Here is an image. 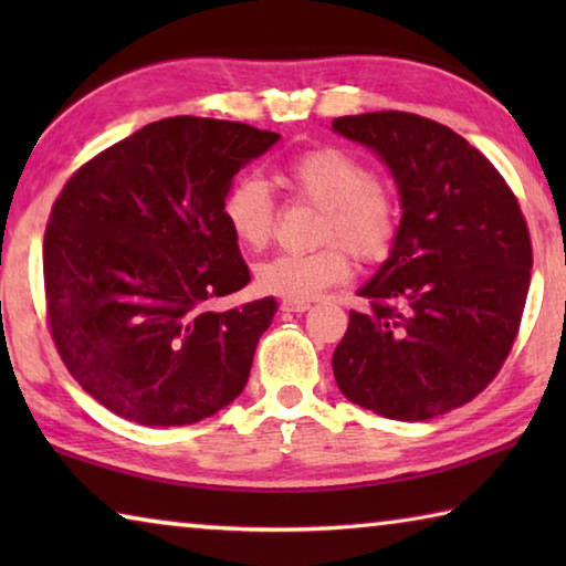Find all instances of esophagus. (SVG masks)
Wrapping results in <instances>:
<instances>
[{"label":"esophagus","mask_w":566,"mask_h":566,"mask_svg":"<svg viewBox=\"0 0 566 566\" xmlns=\"http://www.w3.org/2000/svg\"><path fill=\"white\" fill-rule=\"evenodd\" d=\"M306 310H310V302H300V300L282 302V312H306Z\"/></svg>","instance_id":"34e87169"}]
</instances>
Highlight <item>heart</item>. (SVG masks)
I'll return each instance as SVG.
<instances>
[{
	"label": "heart",
	"instance_id": "heart-1",
	"mask_svg": "<svg viewBox=\"0 0 566 566\" xmlns=\"http://www.w3.org/2000/svg\"><path fill=\"white\" fill-rule=\"evenodd\" d=\"M294 199L322 209L314 252H282L256 264V290L282 300H312L349 280V252L359 262H381L397 242L401 207L395 187L352 151L314 147L276 171ZM234 242L260 252L272 242L276 207L270 187L256 177L237 179L222 202Z\"/></svg>",
	"mask_w": 566,
	"mask_h": 566
}]
</instances>
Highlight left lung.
<instances>
[{
  "instance_id": "8db88e82",
  "label": "left lung",
  "mask_w": 566,
  "mask_h": 566,
  "mask_svg": "<svg viewBox=\"0 0 566 566\" xmlns=\"http://www.w3.org/2000/svg\"><path fill=\"white\" fill-rule=\"evenodd\" d=\"M387 161L401 197L391 256L361 286L332 357L354 405L399 421L447 415L500 375L532 280L530 227L482 151L411 112L337 117Z\"/></svg>"
}]
</instances>
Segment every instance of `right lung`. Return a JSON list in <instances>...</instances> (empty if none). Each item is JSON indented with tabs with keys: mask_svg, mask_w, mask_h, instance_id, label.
<instances>
[{
	"mask_svg": "<svg viewBox=\"0 0 566 566\" xmlns=\"http://www.w3.org/2000/svg\"><path fill=\"white\" fill-rule=\"evenodd\" d=\"M276 139L242 122L159 119L84 161L54 199L46 324L70 375L117 417L185 427L244 389L276 300L212 310L249 282L222 202Z\"/></svg>",
	"mask_w": 566,
	"mask_h": 566,
	"instance_id": "1",
	"label": "right lung"
}]
</instances>
